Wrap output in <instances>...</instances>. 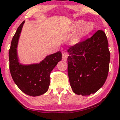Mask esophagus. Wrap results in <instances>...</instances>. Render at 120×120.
Here are the masks:
<instances>
[{
    "instance_id": "1",
    "label": "esophagus",
    "mask_w": 120,
    "mask_h": 120,
    "mask_svg": "<svg viewBox=\"0 0 120 120\" xmlns=\"http://www.w3.org/2000/svg\"><path fill=\"white\" fill-rule=\"evenodd\" d=\"M68 54L66 52L62 53V60L64 61H66L68 59Z\"/></svg>"
}]
</instances>
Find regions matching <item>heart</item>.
Here are the masks:
<instances>
[{"instance_id":"1","label":"heart","mask_w":120,"mask_h":120,"mask_svg":"<svg viewBox=\"0 0 120 120\" xmlns=\"http://www.w3.org/2000/svg\"><path fill=\"white\" fill-rule=\"evenodd\" d=\"M85 21L84 20H79L75 22L73 24L72 28L74 30H77L80 28V33L82 35H87L90 33L94 30L93 25H92L90 23H85Z\"/></svg>"}]
</instances>
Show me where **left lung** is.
<instances>
[{
  "label": "left lung",
  "mask_w": 120,
  "mask_h": 120,
  "mask_svg": "<svg viewBox=\"0 0 120 120\" xmlns=\"http://www.w3.org/2000/svg\"><path fill=\"white\" fill-rule=\"evenodd\" d=\"M108 41L103 31L69 48L68 73L73 92L83 96L95 93L108 77L110 62Z\"/></svg>",
  "instance_id": "1"
}]
</instances>
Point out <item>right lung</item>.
<instances>
[{"label": "right lung", "mask_w": 120, "mask_h": 120, "mask_svg": "<svg viewBox=\"0 0 120 120\" xmlns=\"http://www.w3.org/2000/svg\"><path fill=\"white\" fill-rule=\"evenodd\" d=\"M25 22L18 27L11 41L9 51L10 70L14 83L23 92L30 96H39L48 90L50 74L61 60L62 55L58 51L47 56L40 63L29 64L20 63L17 46Z\"/></svg>", "instance_id": "1"}]
</instances>
